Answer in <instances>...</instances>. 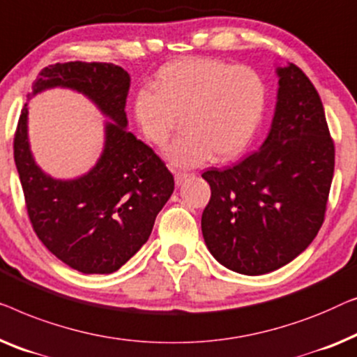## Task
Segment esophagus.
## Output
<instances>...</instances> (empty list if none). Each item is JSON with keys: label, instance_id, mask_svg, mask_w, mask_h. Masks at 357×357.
Segmentation results:
<instances>
[{"label": "esophagus", "instance_id": "obj_1", "mask_svg": "<svg viewBox=\"0 0 357 357\" xmlns=\"http://www.w3.org/2000/svg\"><path fill=\"white\" fill-rule=\"evenodd\" d=\"M190 173L188 172H174V181H176V184H181L185 178H189Z\"/></svg>", "mask_w": 357, "mask_h": 357}]
</instances>
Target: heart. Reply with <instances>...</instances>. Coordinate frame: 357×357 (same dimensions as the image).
<instances>
[{
  "label": "heart",
  "instance_id": "heart-1",
  "mask_svg": "<svg viewBox=\"0 0 357 357\" xmlns=\"http://www.w3.org/2000/svg\"><path fill=\"white\" fill-rule=\"evenodd\" d=\"M152 87L135 93V123L147 142L163 147L181 118L184 132L168 157L183 167L202 163L210 155L217 162L238 157L254 139L267 108L262 74L217 58L165 64Z\"/></svg>",
  "mask_w": 357,
  "mask_h": 357
}]
</instances>
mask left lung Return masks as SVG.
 Masks as SVG:
<instances>
[{
	"label": "left lung",
	"instance_id": "1",
	"mask_svg": "<svg viewBox=\"0 0 357 357\" xmlns=\"http://www.w3.org/2000/svg\"><path fill=\"white\" fill-rule=\"evenodd\" d=\"M277 73V109L262 147L202 173L212 190L205 244L243 275L273 272L305 250L325 220L333 179L335 144L317 90L293 63Z\"/></svg>",
	"mask_w": 357,
	"mask_h": 357
}]
</instances>
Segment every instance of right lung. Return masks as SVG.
I'll use <instances>...</instances> for the list:
<instances>
[{
	"label": "right lung",
	"instance_id": "obj_1",
	"mask_svg": "<svg viewBox=\"0 0 357 357\" xmlns=\"http://www.w3.org/2000/svg\"><path fill=\"white\" fill-rule=\"evenodd\" d=\"M69 87L92 98L114 123L97 167L74 181L50 178L35 165L27 140V105L14 134V162L35 234L50 252L82 273L123 267L152 233L174 190V178L152 147L126 130L130 77L112 63H56L35 80L33 93Z\"/></svg>",
	"mask_w": 357,
	"mask_h": 357
}]
</instances>
